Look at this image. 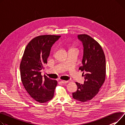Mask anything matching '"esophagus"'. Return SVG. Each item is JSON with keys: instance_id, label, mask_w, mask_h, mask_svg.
Listing matches in <instances>:
<instances>
[{"instance_id": "obj_1", "label": "esophagus", "mask_w": 125, "mask_h": 125, "mask_svg": "<svg viewBox=\"0 0 125 125\" xmlns=\"http://www.w3.org/2000/svg\"><path fill=\"white\" fill-rule=\"evenodd\" d=\"M68 81H66V80H61L60 81V82L62 83L63 84H65V83H68Z\"/></svg>"}]
</instances>
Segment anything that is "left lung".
I'll list each match as a JSON object with an SVG mask.
<instances>
[{
  "instance_id": "left-lung-1",
  "label": "left lung",
  "mask_w": 125,
  "mask_h": 125,
  "mask_svg": "<svg viewBox=\"0 0 125 125\" xmlns=\"http://www.w3.org/2000/svg\"><path fill=\"white\" fill-rule=\"evenodd\" d=\"M83 46L82 66L79 69L85 72L83 84L76 82L77 90L72 93L76 100L85 102L91 100L99 92L104 82L106 74L105 57L103 50L94 39L85 34L78 35Z\"/></svg>"
}]
</instances>
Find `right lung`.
Listing matches in <instances>:
<instances>
[{
	"instance_id": "right-lung-1",
	"label": "right lung",
	"mask_w": 125,
	"mask_h": 125,
	"mask_svg": "<svg viewBox=\"0 0 125 125\" xmlns=\"http://www.w3.org/2000/svg\"><path fill=\"white\" fill-rule=\"evenodd\" d=\"M60 36L42 35L32 39L24 50L20 64L21 77L30 96L40 103L51 100L57 81L42 76L51 47Z\"/></svg>"
}]
</instances>
